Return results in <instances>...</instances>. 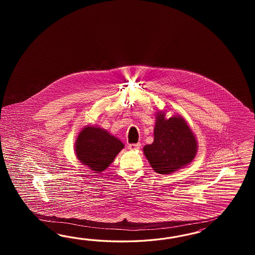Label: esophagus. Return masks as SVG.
I'll return each mask as SVG.
<instances>
[{
  "label": "esophagus",
  "mask_w": 255,
  "mask_h": 255,
  "mask_svg": "<svg viewBox=\"0 0 255 255\" xmlns=\"http://www.w3.org/2000/svg\"><path fill=\"white\" fill-rule=\"evenodd\" d=\"M140 147V143H136V144H129L128 145V148L129 149H136Z\"/></svg>",
  "instance_id": "esophagus-1"
}]
</instances>
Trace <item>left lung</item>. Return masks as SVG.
Instances as JSON below:
<instances>
[{
    "instance_id": "obj_1",
    "label": "left lung",
    "mask_w": 255,
    "mask_h": 255,
    "mask_svg": "<svg viewBox=\"0 0 255 255\" xmlns=\"http://www.w3.org/2000/svg\"><path fill=\"white\" fill-rule=\"evenodd\" d=\"M156 118L154 141L144 147V154L155 172L165 175L192 162L196 154L195 136L185 121L179 116Z\"/></svg>"
}]
</instances>
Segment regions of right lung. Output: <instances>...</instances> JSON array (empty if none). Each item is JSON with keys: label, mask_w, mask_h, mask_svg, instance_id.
I'll return each mask as SVG.
<instances>
[{"label": "right lung", "mask_w": 255, "mask_h": 255, "mask_svg": "<svg viewBox=\"0 0 255 255\" xmlns=\"http://www.w3.org/2000/svg\"><path fill=\"white\" fill-rule=\"evenodd\" d=\"M124 145L115 136L101 128L86 127L76 143L78 160L93 171H104L114 161Z\"/></svg>", "instance_id": "obj_1"}]
</instances>
